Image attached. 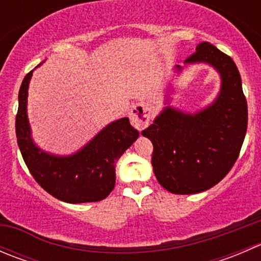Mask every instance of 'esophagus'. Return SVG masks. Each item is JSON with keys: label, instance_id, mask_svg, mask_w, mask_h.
<instances>
[{"label": "esophagus", "instance_id": "34e87169", "mask_svg": "<svg viewBox=\"0 0 261 261\" xmlns=\"http://www.w3.org/2000/svg\"><path fill=\"white\" fill-rule=\"evenodd\" d=\"M151 118V109L146 102H136L130 111V120L134 127L138 130H144L150 122Z\"/></svg>", "mask_w": 261, "mask_h": 261}]
</instances>
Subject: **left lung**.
Here are the masks:
<instances>
[{
	"instance_id": "obj_1",
	"label": "left lung",
	"mask_w": 261,
	"mask_h": 261,
	"mask_svg": "<svg viewBox=\"0 0 261 261\" xmlns=\"http://www.w3.org/2000/svg\"><path fill=\"white\" fill-rule=\"evenodd\" d=\"M196 62L220 72L222 87L215 103L193 116L167 107L143 131L154 146L155 177L174 194L199 193L222 180L238 160L247 128V102L233 60L203 41L186 59Z\"/></svg>"
}]
</instances>
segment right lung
Returning a JSON list of instances; mask_svg holds the SVG:
<instances>
[{
  "instance_id": "add662e5",
  "label": "right lung",
  "mask_w": 261,
  "mask_h": 261,
  "mask_svg": "<svg viewBox=\"0 0 261 261\" xmlns=\"http://www.w3.org/2000/svg\"><path fill=\"white\" fill-rule=\"evenodd\" d=\"M40 65V64H39ZM29 72L18 91L16 138L29 172L39 186L67 203L98 202L106 198L116 183V162L138 139L139 131L128 118L110 123L88 145L72 156L62 158L41 151L33 144L26 115Z\"/></svg>"
}]
</instances>
